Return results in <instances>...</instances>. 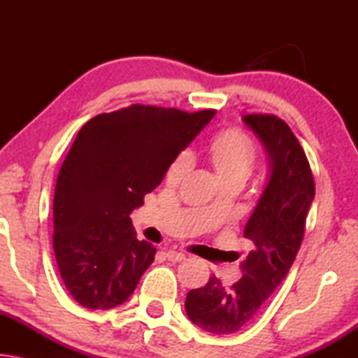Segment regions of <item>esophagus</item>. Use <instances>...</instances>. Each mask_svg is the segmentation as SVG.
Segmentation results:
<instances>
[{
  "label": "esophagus",
  "mask_w": 358,
  "mask_h": 358,
  "mask_svg": "<svg viewBox=\"0 0 358 358\" xmlns=\"http://www.w3.org/2000/svg\"><path fill=\"white\" fill-rule=\"evenodd\" d=\"M166 257L169 260H172V262H181V260L186 259V254L180 252V251H167L166 252Z\"/></svg>",
  "instance_id": "esophagus-1"
}]
</instances>
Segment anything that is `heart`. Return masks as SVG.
I'll return each instance as SVG.
<instances>
[{"instance_id": "heart-1", "label": "heart", "mask_w": 358, "mask_h": 358, "mask_svg": "<svg viewBox=\"0 0 358 358\" xmlns=\"http://www.w3.org/2000/svg\"><path fill=\"white\" fill-rule=\"evenodd\" d=\"M207 157L220 181L237 180L240 183L250 177L256 162V148L245 132L227 129L211 138ZM189 169V156L181 155L167 171V183L177 185Z\"/></svg>"}]
</instances>
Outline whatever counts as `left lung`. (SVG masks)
Wrapping results in <instances>:
<instances>
[{
	"label": "left lung",
	"instance_id": "obj_1",
	"mask_svg": "<svg viewBox=\"0 0 358 358\" xmlns=\"http://www.w3.org/2000/svg\"><path fill=\"white\" fill-rule=\"evenodd\" d=\"M243 123L268 159V177L248 220L243 237L251 250L240 262L241 280L230 289L216 276L186 295V314L213 335H230L250 325L292 266L314 201V178L299 141L273 115H245Z\"/></svg>",
	"mask_w": 358,
	"mask_h": 358
}]
</instances>
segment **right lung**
<instances>
[{"mask_svg":"<svg viewBox=\"0 0 358 358\" xmlns=\"http://www.w3.org/2000/svg\"><path fill=\"white\" fill-rule=\"evenodd\" d=\"M215 113L137 104L78 131L57 180L53 250L82 306L110 310L134 292L156 248L136 238L129 215Z\"/></svg>","mask_w":358,"mask_h":358,"instance_id":"1","label":"right lung"}]
</instances>
